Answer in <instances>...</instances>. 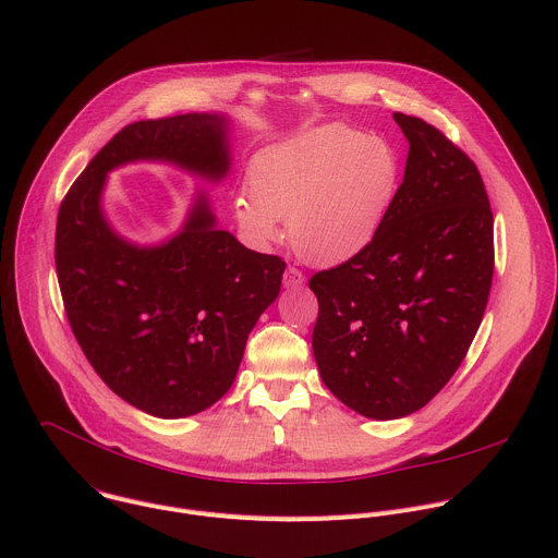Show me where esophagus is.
<instances>
[{
	"instance_id": "obj_1",
	"label": "esophagus",
	"mask_w": 558,
	"mask_h": 558,
	"mask_svg": "<svg viewBox=\"0 0 558 558\" xmlns=\"http://www.w3.org/2000/svg\"><path fill=\"white\" fill-rule=\"evenodd\" d=\"M302 282H305V276H302V271L295 269V267H287V271L282 276L284 289H298V287H302Z\"/></svg>"
}]
</instances>
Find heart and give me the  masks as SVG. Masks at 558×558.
<instances>
[{
    "label": "heart",
    "mask_w": 558,
    "mask_h": 558,
    "mask_svg": "<svg viewBox=\"0 0 558 558\" xmlns=\"http://www.w3.org/2000/svg\"><path fill=\"white\" fill-rule=\"evenodd\" d=\"M400 178L396 150L376 135L320 126L278 144L253 162L251 193L233 199V218L248 244L269 248L282 220L300 258L333 267L374 242Z\"/></svg>",
    "instance_id": "obj_1"
}]
</instances>
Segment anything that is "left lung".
Here are the masks:
<instances>
[{"label":"left lung","instance_id":"1","mask_svg":"<svg viewBox=\"0 0 558 558\" xmlns=\"http://www.w3.org/2000/svg\"><path fill=\"white\" fill-rule=\"evenodd\" d=\"M408 165L374 242L310 289L327 389L374 421L418 412L461 367L494 276V218L476 165L438 129L393 113Z\"/></svg>","mask_w":558,"mask_h":558}]
</instances>
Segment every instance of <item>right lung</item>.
<instances>
[{
	"mask_svg": "<svg viewBox=\"0 0 558 558\" xmlns=\"http://www.w3.org/2000/svg\"><path fill=\"white\" fill-rule=\"evenodd\" d=\"M131 162H167L220 182L231 169L229 118L186 113L124 126L58 216V280L84 356L133 408L184 418L233 385L251 329L280 293L284 263L218 229L205 191L169 240H126L111 227L102 193L107 175Z\"/></svg>",
	"mask_w": 558,
	"mask_h": 558,
	"instance_id": "1",
	"label": "right lung"
}]
</instances>
